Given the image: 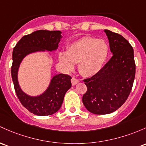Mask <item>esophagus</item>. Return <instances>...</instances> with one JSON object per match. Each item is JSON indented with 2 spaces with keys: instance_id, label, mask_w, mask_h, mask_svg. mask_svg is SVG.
<instances>
[{
  "instance_id": "1",
  "label": "esophagus",
  "mask_w": 146,
  "mask_h": 146,
  "mask_svg": "<svg viewBox=\"0 0 146 146\" xmlns=\"http://www.w3.org/2000/svg\"><path fill=\"white\" fill-rule=\"evenodd\" d=\"M79 80L77 79V78H76V77H73L71 79V83L73 85H76V84H77V83L79 82Z\"/></svg>"
}]
</instances>
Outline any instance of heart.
<instances>
[{"instance_id":"obj_1","label":"heart","mask_w":146,"mask_h":146,"mask_svg":"<svg viewBox=\"0 0 146 146\" xmlns=\"http://www.w3.org/2000/svg\"><path fill=\"white\" fill-rule=\"evenodd\" d=\"M109 53L108 45L102 39L84 36L72 43L66 52L60 54L66 69L72 70L78 63V69L84 76H92L102 68Z\"/></svg>"}]
</instances>
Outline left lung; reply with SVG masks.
I'll return each mask as SVG.
<instances>
[{
    "label": "left lung",
    "mask_w": 146,
    "mask_h": 146,
    "mask_svg": "<svg viewBox=\"0 0 146 146\" xmlns=\"http://www.w3.org/2000/svg\"><path fill=\"white\" fill-rule=\"evenodd\" d=\"M113 56L98 73L84 79L82 102L95 114H107L121 107L129 96L135 77L134 50L118 33L105 30Z\"/></svg>",
    "instance_id": "1"
}]
</instances>
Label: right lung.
<instances>
[{
	"label": "right lung",
	"instance_id": "obj_1",
	"mask_svg": "<svg viewBox=\"0 0 146 146\" xmlns=\"http://www.w3.org/2000/svg\"><path fill=\"white\" fill-rule=\"evenodd\" d=\"M61 31L37 30L25 35L14 46L11 68L14 90L22 105L28 111L38 116H49L60 110L66 91L71 86V77L67 74L56 75L51 80L48 89L37 97L24 94L19 85L17 73L21 62L25 55L35 51L53 50L57 48Z\"/></svg>",
	"mask_w": 146,
	"mask_h": 146
}]
</instances>
